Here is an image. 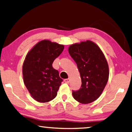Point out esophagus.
Listing matches in <instances>:
<instances>
[{
	"label": "esophagus",
	"mask_w": 132,
	"mask_h": 132,
	"mask_svg": "<svg viewBox=\"0 0 132 132\" xmlns=\"http://www.w3.org/2000/svg\"><path fill=\"white\" fill-rule=\"evenodd\" d=\"M70 79H64V81L66 82V83H69V82H70Z\"/></svg>",
	"instance_id": "obj_1"
}]
</instances>
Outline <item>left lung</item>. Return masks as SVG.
<instances>
[{"label":"left lung","instance_id":"8db88e82","mask_svg":"<svg viewBox=\"0 0 132 132\" xmlns=\"http://www.w3.org/2000/svg\"><path fill=\"white\" fill-rule=\"evenodd\" d=\"M69 53L77 64L81 79V87L73 91V98L81 104H89L100 97L108 82V64L102 51L91 41L69 46Z\"/></svg>","mask_w":132,"mask_h":132}]
</instances>
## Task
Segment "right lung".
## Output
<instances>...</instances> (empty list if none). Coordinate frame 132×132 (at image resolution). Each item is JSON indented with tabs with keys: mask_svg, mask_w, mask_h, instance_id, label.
<instances>
[{
	"mask_svg": "<svg viewBox=\"0 0 132 132\" xmlns=\"http://www.w3.org/2000/svg\"><path fill=\"white\" fill-rule=\"evenodd\" d=\"M63 50V45L42 40L26 55L23 65L24 82L37 101L47 102L56 97L63 80L52 63Z\"/></svg>",
	"mask_w": 132,
	"mask_h": 132,
	"instance_id": "right-lung-1",
	"label": "right lung"
}]
</instances>
